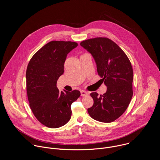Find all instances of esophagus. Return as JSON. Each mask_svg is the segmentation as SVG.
I'll return each mask as SVG.
<instances>
[{
  "label": "esophagus",
  "instance_id": "1",
  "mask_svg": "<svg viewBox=\"0 0 160 160\" xmlns=\"http://www.w3.org/2000/svg\"><path fill=\"white\" fill-rule=\"evenodd\" d=\"M81 96H82V97H85V96H87V95H88V93L86 92V91H81Z\"/></svg>",
  "mask_w": 160,
  "mask_h": 160
}]
</instances>
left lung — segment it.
Returning a JSON list of instances; mask_svg holds the SVG:
<instances>
[{
  "mask_svg": "<svg viewBox=\"0 0 160 160\" xmlns=\"http://www.w3.org/2000/svg\"><path fill=\"white\" fill-rule=\"evenodd\" d=\"M80 45L93 57L98 75L107 87L103 95L92 92L93 106L88 109L92 118L111 122L124 113L132 97L133 69L124 51L111 39L95 38Z\"/></svg>",
  "mask_w": 160,
  "mask_h": 160,
  "instance_id": "obj_1",
  "label": "left lung"
}]
</instances>
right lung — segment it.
Returning a JSON list of instances; mask_svg holds the SVG:
<instances>
[{"instance_id": "1", "label": "right lung", "mask_w": 160, "mask_h": 160, "mask_svg": "<svg viewBox=\"0 0 160 160\" xmlns=\"http://www.w3.org/2000/svg\"><path fill=\"white\" fill-rule=\"evenodd\" d=\"M78 46L71 41L49 42L28 63L26 77L29 107L37 119L48 128L66 124L71 116V105L81 95L78 90L60 92L57 87L68 54Z\"/></svg>"}]
</instances>
